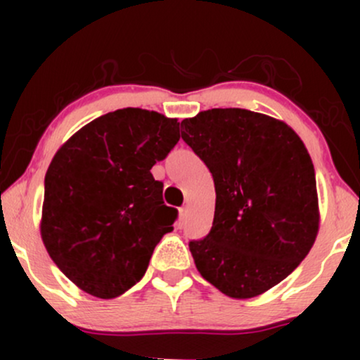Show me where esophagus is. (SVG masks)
I'll return each instance as SVG.
<instances>
[{
  "label": "esophagus",
  "instance_id": "34e87169",
  "mask_svg": "<svg viewBox=\"0 0 360 360\" xmlns=\"http://www.w3.org/2000/svg\"><path fill=\"white\" fill-rule=\"evenodd\" d=\"M179 217L181 220H186V217H188V206H183V208L179 210Z\"/></svg>",
  "mask_w": 360,
  "mask_h": 360
}]
</instances>
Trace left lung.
I'll return each instance as SVG.
<instances>
[{
	"mask_svg": "<svg viewBox=\"0 0 360 360\" xmlns=\"http://www.w3.org/2000/svg\"><path fill=\"white\" fill-rule=\"evenodd\" d=\"M181 128L217 193L212 230L189 242L196 269L230 298L262 295L315 243L320 213L311 157L291 127L249 110L201 111Z\"/></svg>",
	"mask_w": 360,
	"mask_h": 360,
	"instance_id": "obj_1",
	"label": "left lung"
}]
</instances>
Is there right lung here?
<instances>
[{
  "mask_svg": "<svg viewBox=\"0 0 360 360\" xmlns=\"http://www.w3.org/2000/svg\"><path fill=\"white\" fill-rule=\"evenodd\" d=\"M179 122L123 108L93 120L53 155L40 233L56 266L96 298H117L146 274L177 218L150 169L179 142Z\"/></svg>",
  "mask_w": 360,
  "mask_h": 360,
  "instance_id": "add662e5",
  "label": "right lung"
}]
</instances>
